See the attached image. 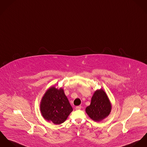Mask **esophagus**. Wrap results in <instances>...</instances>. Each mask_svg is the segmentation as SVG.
Listing matches in <instances>:
<instances>
[{
    "label": "esophagus",
    "mask_w": 147,
    "mask_h": 147,
    "mask_svg": "<svg viewBox=\"0 0 147 147\" xmlns=\"http://www.w3.org/2000/svg\"><path fill=\"white\" fill-rule=\"evenodd\" d=\"M81 106H77V107H76V110H80V109H81Z\"/></svg>",
    "instance_id": "esophagus-1"
}]
</instances>
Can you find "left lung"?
I'll return each mask as SVG.
<instances>
[{"label": "left lung", "instance_id": "left-lung-1", "mask_svg": "<svg viewBox=\"0 0 147 147\" xmlns=\"http://www.w3.org/2000/svg\"><path fill=\"white\" fill-rule=\"evenodd\" d=\"M111 107L107 95L101 88L95 92L91 104L86 108V112L92 120L100 121L110 114Z\"/></svg>", "mask_w": 147, "mask_h": 147}]
</instances>
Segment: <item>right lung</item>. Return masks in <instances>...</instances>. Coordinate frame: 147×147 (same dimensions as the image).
Wrapping results in <instances>:
<instances>
[{
	"label": "right lung",
	"instance_id": "1",
	"mask_svg": "<svg viewBox=\"0 0 147 147\" xmlns=\"http://www.w3.org/2000/svg\"><path fill=\"white\" fill-rule=\"evenodd\" d=\"M40 111L44 118L54 124L63 123L73 111L63 88L51 87L42 99Z\"/></svg>",
	"mask_w": 147,
	"mask_h": 147
}]
</instances>
